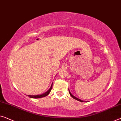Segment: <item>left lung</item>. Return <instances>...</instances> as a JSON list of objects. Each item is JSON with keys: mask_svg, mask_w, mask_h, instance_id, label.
I'll use <instances>...</instances> for the list:
<instances>
[{"mask_svg": "<svg viewBox=\"0 0 121 121\" xmlns=\"http://www.w3.org/2000/svg\"><path fill=\"white\" fill-rule=\"evenodd\" d=\"M69 94H70V96H71V97L73 98H74V99H76V100H77V101H80V102H84V101H82V100H81V99H79V98H77V97H75V96H74L73 95H72L71 94V92H70V91H69Z\"/></svg>", "mask_w": 121, "mask_h": 121, "instance_id": "left-lung-1", "label": "left lung"}]
</instances>
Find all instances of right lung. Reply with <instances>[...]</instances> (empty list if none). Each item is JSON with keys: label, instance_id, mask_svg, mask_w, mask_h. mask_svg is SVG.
<instances>
[{"label": "right lung", "instance_id": "add662e5", "mask_svg": "<svg viewBox=\"0 0 121 121\" xmlns=\"http://www.w3.org/2000/svg\"><path fill=\"white\" fill-rule=\"evenodd\" d=\"M52 84H53V83H52ZM52 88V84L51 85V88H50L49 90H48L47 92L44 93V94H42V95H29V97H30V98H42V97H45V96H48V95L49 94V93L50 92V91H51Z\"/></svg>", "mask_w": 121, "mask_h": 121}]
</instances>
